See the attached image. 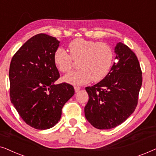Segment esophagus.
<instances>
[{"label":"esophagus","instance_id":"obj_1","mask_svg":"<svg viewBox=\"0 0 156 156\" xmlns=\"http://www.w3.org/2000/svg\"><path fill=\"white\" fill-rule=\"evenodd\" d=\"M80 89H81L80 87H77V86L74 87V91H75V92H78V91H80Z\"/></svg>","mask_w":156,"mask_h":156}]
</instances>
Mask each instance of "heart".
I'll use <instances>...</instances> for the list:
<instances>
[{
  "label": "heart",
  "instance_id": "1",
  "mask_svg": "<svg viewBox=\"0 0 156 156\" xmlns=\"http://www.w3.org/2000/svg\"><path fill=\"white\" fill-rule=\"evenodd\" d=\"M69 54L62 48H58L54 54V62L61 72L72 69L73 60L78 61V70L67 74L64 81L74 85L87 84L92 80L99 82L105 77L112 67L114 52L104 42L74 40L69 44Z\"/></svg>",
  "mask_w": 156,
  "mask_h": 156
}]
</instances>
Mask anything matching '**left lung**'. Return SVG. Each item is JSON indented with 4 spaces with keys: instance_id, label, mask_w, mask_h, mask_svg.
Returning a JSON list of instances; mask_svg holds the SVG:
<instances>
[{
    "instance_id": "8db88e82",
    "label": "left lung",
    "mask_w": 156,
    "mask_h": 156,
    "mask_svg": "<svg viewBox=\"0 0 156 156\" xmlns=\"http://www.w3.org/2000/svg\"><path fill=\"white\" fill-rule=\"evenodd\" d=\"M116 56L104 80L86 87L87 120L98 129H110L125 121L136 109L142 85V72L137 57L129 47L119 42Z\"/></svg>"
}]
</instances>
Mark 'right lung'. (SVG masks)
Listing matches in <instances>:
<instances>
[{
  "label": "right lung",
  "mask_w": 156,
  "mask_h": 156,
  "mask_svg": "<svg viewBox=\"0 0 156 156\" xmlns=\"http://www.w3.org/2000/svg\"><path fill=\"white\" fill-rule=\"evenodd\" d=\"M59 45L55 37L37 34L23 44L10 62V101L23 120L34 129L56 125L62 108L74 94L72 85L55 84L59 77L54 62Z\"/></svg>",
  "instance_id": "1"
}]
</instances>
